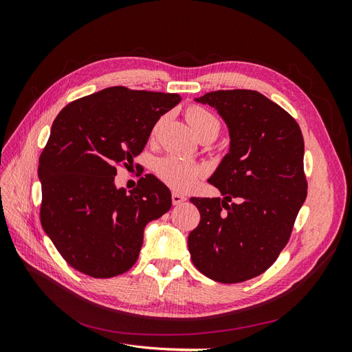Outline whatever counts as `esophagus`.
Returning a JSON list of instances; mask_svg holds the SVG:
<instances>
[{
	"label": "esophagus",
	"instance_id": "1",
	"mask_svg": "<svg viewBox=\"0 0 352 352\" xmlns=\"http://www.w3.org/2000/svg\"><path fill=\"white\" fill-rule=\"evenodd\" d=\"M185 201H186V197L180 195V194H177V192H173V194H172V202H173V206H180V204H182V202H185Z\"/></svg>",
	"mask_w": 352,
	"mask_h": 352
}]
</instances>
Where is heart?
<instances>
[{
    "instance_id": "heart-1",
    "label": "heart",
    "mask_w": 352,
    "mask_h": 352,
    "mask_svg": "<svg viewBox=\"0 0 352 352\" xmlns=\"http://www.w3.org/2000/svg\"><path fill=\"white\" fill-rule=\"evenodd\" d=\"M186 119L192 126L198 136H212L216 138L220 132V120L217 117L199 105H190L186 110ZM158 129V124L154 127V132ZM157 176L180 192L192 189L198 179L202 176V168L185 158L177 155H168L160 158L155 163Z\"/></svg>"
}]
</instances>
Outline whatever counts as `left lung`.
I'll use <instances>...</instances> for the list:
<instances>
[{"instance_id": "obj_1", "label": "left lung", "mask_w": 352, "mask_h": 352, "mask_svg": "<svg viewBox=\"0 0 352 352\" xmlns=\"http://www.w3.org/2000/svg\"><path fill=\"white\" fill-rule=\"evenodd\" d=\"M195 101L226 122L230 148L208 179L223 198H190L201 214L188 236L190 258L212 280L245 282L267 270L291 238L307 198L304 138L294 117L257 91Z\"/></svg>"}]
</instances>
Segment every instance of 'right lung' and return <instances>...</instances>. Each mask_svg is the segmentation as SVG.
Instances as JSON below:
<instances>
[{"mask_svg":"<svg viewBox=\"0 0 352 352\" xmlns=\"http://www.w3.org/2000/svg\"><path fill=\"white\" fill-rule=\"evenodd\" d=\"M177 94L105 88L70 102L56 117L39 157L41 223L73 269L107 279L140 257L146 223L172 207L170 189L153 175L126 192L116 167L140 155Z\"/></svg>","mask_w":352,"mask_h":352,"instance_id":"add662e5","label":"right lung"}]
</instances>
